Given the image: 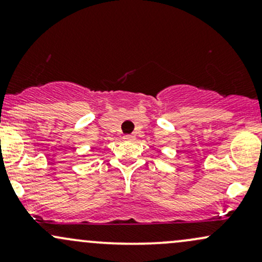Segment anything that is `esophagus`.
Masks as SVG:
<instances>
[{"instance_id": "obj_1", "label": "esophagus", "mask_w": 262, "mask_h": 262, "mask_svg": "<svg viewBox=\"0 0 262 262\" xmlns=\"http://www.w3.org/2000/svg\"><path fill=\"white\" fill-rule=\"evenodd\" d=\"M135 139V135H124V140H128V141H132Z\"/></svg>"}]
</instances>
